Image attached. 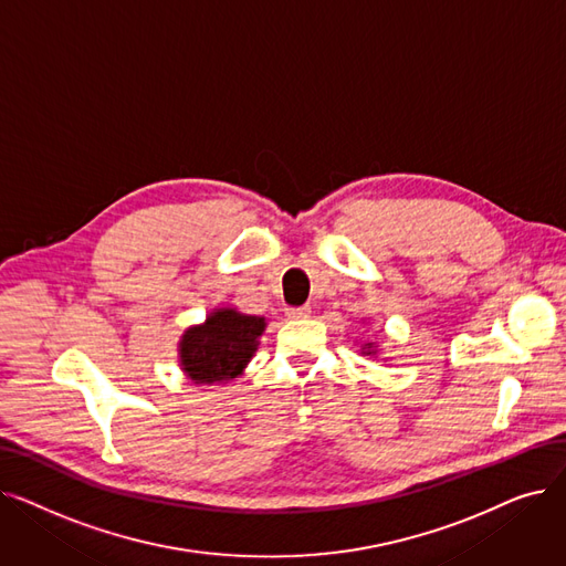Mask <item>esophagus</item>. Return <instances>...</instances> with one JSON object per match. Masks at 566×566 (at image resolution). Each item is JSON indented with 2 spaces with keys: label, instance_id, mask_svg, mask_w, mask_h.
<instances>
[{
  "label": "esophagus",
  "instance_id": "obj_1",
  "mask_svg": "<svg viewBox=\"0 0 566 566\" xmlns=\"http://www.w3.org/2000/svg\"><path fill=\"white\" fill-rule=\"evenodd\" d=\"M310 312H312V307L310 305H303V307H286V316L289 318H305V316H310Z\"/></svg>",
  "mask_w": 566,
  "mask_h": 566
}]
</instances>
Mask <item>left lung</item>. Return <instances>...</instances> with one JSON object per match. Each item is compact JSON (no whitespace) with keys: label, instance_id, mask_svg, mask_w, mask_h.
Segmentation results:
<instances>
[{"label":"left lung","instance_id":"obj_1","mask_svg":"<svg viewBox=\"0 0 566 566\" xmlns=\"http://www.w3.org/2000/svg\"><path fill=\"white\" fill-rule=\"evenodd\" d=\"M375 354H377L375 342H365V344H363V356H375Z\"/></svg>","mask_w":566,"mask_h":566}]
</instances>
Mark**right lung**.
Wrapping results in <instances>:
<instances>
[{
    "label": "right lung",
    "mask_w": 566,
    "mask_h": 566,
    "mask_svg": "<svg viewBox=\"0 0 566 566\" xmlns=\"http://www.w3.org/2000/svg\"><path fill=\"white\" fill-rule=\"evenodd\" d=\"M265 318L231 307L214 310L201 326H191L180 339L182 373L193 384H224L242 375L252 360Z\"/></svg>",
    "instance_id": "obj_1"
}]
</instances>
